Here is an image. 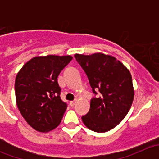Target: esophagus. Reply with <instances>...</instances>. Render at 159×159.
I'll return each mask as SVG.
<instances>
[{
  "mask_svg": "<svg viewBox=\"0 0 159 159\" xmlns=\"http://www.w3.org/2000/svg\"><path fill=\"white\" fill-rule=\"evenodd\" d=\"M76 103H77V100L72 101V102H70V106H71V107H73V106H75V105H76Z\"/></svg>",
  "mask_w": 159,
  "mask_h": 159,
  "instance_id": "esophagus-1",
  "label": "esophagus"
}]
</instances>
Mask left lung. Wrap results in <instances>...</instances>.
<instances>
[{
    "label": "left lung",
    "instance_id": "obj_1",
    "mask_svg": "<svg viewBox=\"0 0 159 159\" xmlns=\"http://www.w3.org/2000/svg\"><path fill=\"white\" fill-rule=\"evenodd\" d=\"M75 57L87 75L93 98L83 123L91 131L106 132L125 118L134 99V88L130 71L115 57L102 53L91 55L76 54Z\"/></svg>",
    "mask_w": 159,
    "mask_h": 159
}]
</instances>
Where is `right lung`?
<instances>
[{"label":"right lung","instance_id":"add662e5","mask_svg":"<svg viewBox=\"0 0 159 159\" xmlns=\"http://www.w3.org/2000/svg\"><path fill=\"white\" fill-rule=\"evenodd\" d=\"M70 55L38 56L28 61L15 78L16 103L30 127L48 132L59 125L67 109L57 78L72 60Z\"/></svg>","mask_w":159,"mask_h":159}]
</instances>
